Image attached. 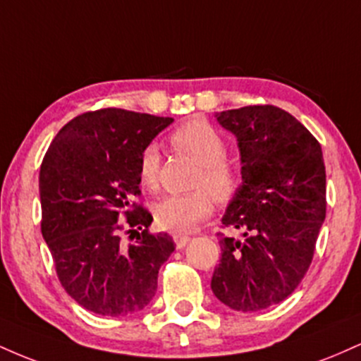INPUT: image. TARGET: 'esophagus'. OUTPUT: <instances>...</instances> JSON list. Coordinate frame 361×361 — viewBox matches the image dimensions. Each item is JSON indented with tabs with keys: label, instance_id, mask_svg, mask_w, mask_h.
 I'll return each mask as SVG.
<instances>
[{
	"label": "esophagus",
	"instance_id": "34e87169",
	"mask_svg": "<svg viewBox=\"0 0 361 361\" xmlns=\"http://www.w3.org/2000/svg\"><path fill=\"white\" fill-rule=\"evenodd\" d=\"M173 239H175V244H176L178 250H183V247L190 243V239H192V238H190L188 234L175 233V234H173Z\"/></svg>",
	"mask_w": 361,
	"mask_h": 361
}]
</instances>
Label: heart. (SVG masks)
I'll return each instance as SVG.
<instances>
[{"mask_svg": "<svg viewBox=\"0 0 361 361\" xmlns=\"http://www.w3.org/2000/svg\"><path fill=\"white\" fill-rule=\"evenodd\" d=\"M171 144L198 163L193 190L186 195H169L154 207L157 226L173 233H190L198 222L209 217L214 200L229 202L241 185L238 164L227 157V144L205 120H192L171 134ZM161 157L154 144L142 149L139 157V180L146 188L159 183Z\"/></svg>", "mask_w": 361, "mask_h": 361, "instance_id": "b5f03b06", "label": "heart"}]
</instances>
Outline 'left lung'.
<instances>
[{"mask_svg": "<svg viewBox=\"0 0 361 361\" xmlns=\"http://www.w3.org/2000/svg\"><path fill=\"white\" fill-rule=\"evenodd\" d=\"M241 152L243 183L227 205L214 295L241 312L280 304L307 273L326 219V168L317 139L288 111L251 105L215 114Z\"/></svg>", "mask_w": 361, "mask_h": 361, "instance_id": "8db88e82", "label": "left lung"}]
</instances>
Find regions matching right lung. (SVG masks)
<instances>
[{
    "mask_svg": "<svg viewBox=\"0 0 361 361\" xmlns=\"http://www.w3.org/2000/svg\"><path fill=\"white\" fill-rule=\"evenodd\" d=\"M171 122L122 109L86 111L66 123L45 152L42 235L61 285L86 310L128 316L154 297L175 243L166 233H149L152 215L132 198L140 193V152ZM122 233L138 241L127 247Z\"/></svg>",
    "mask_w": 361,
    "mask_h": 361,
    "instance_id": "right-lung-1",
    "label": "right lung"
}]
</instances>
